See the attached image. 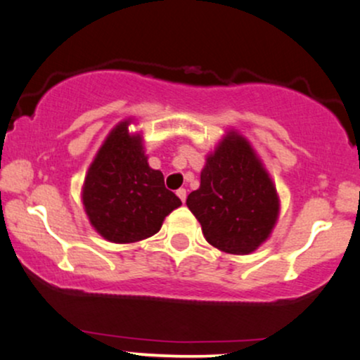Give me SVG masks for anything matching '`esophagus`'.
Wrapping results in <instances>:
<instances>
[{
	"instance_id": "obj_1",
	"label": "esophagus",
	"mask_w": 360,
	"mask_h": 360,
	"mask_svg": "<svg viewBox=\"0 0 360 360\" xmlns=\"http://www.w3.org/2000/svg\"><path fill=\"white\" fill-rule=\"evenodd\" d=\"M176 194H177V196H179V199H181V201H186V196H188V193H186V189L184 188H179V189H177V191H176Z\"/></svg>"
}]
</instances>
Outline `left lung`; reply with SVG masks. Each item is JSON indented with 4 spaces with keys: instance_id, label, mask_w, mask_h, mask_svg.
Returning <instances> with one entry per match:
<instances>
[{
    "instance_id": "8db88e82",
    "label": "left lung",
    "mask_w": 360,
    "mask_h": 360,
    "mask_svg": "<svg viewBox=\"0 0 360 360\" xmlns=\"http://www.w3.org/2000/svg\"><path fill=\"white\" fill-rule=\"evenodd\" d=\"M210 245L233 255L257 250L274 229L278 196L248 142L229 134L206 159L201 186L186 199Z\"/></svg>"
}]
</instances>
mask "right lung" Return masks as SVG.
<instances>
[{
	"instance_id": "1",
	"label": "right lung",
	"mask_w": 360,
	"mask_h": 360,
	"mask_svg": "<svg viewBox=\"0 0 360 360\" xmlns=\"http://www.w3.org/2000/svg\"><path fill=\"white\" fill-rule=\"evenodd\" d=\"M129 122L119 124L89 169L84 206L90 223L105 240L134 243L155 235L181 199L164 186L161 171L150 169L141 137Z\"/></svg>"
}]
</instances>
